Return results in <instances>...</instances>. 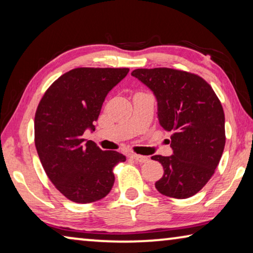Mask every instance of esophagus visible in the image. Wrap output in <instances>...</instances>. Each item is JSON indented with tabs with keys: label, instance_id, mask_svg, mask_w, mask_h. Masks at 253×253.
<instances>
[{
	"label": "esophagus",
	"instance_id": "obj_1",
	"mask_svg": "<svg viewBox=\"0 0 253 253\" xmlns=\"http://www.w3.org/2000/svg\"><path fill=\"white\" fill-rule=\"evenodd\" d=\"M130 157L132 160H135L138 163H146L148 161V157L146 156H142V155H137V154H130Z\"/></svg>",
	"mask_w": 253,
	"mask_h": 253
}]
</instances>
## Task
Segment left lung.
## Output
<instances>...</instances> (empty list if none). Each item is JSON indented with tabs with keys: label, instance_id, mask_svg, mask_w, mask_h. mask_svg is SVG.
Instances as JSON below:
<instances>
[{
	"label": "left lung",
	"instance_id": "8db88e82",
	"mask_svg": "<svg viewBox=\"0 0 253 253\" xmlns=\"http://www.w3.org/2000/svg\"><path fill=\"white\" fill-rule=\"evenodd\" d=\"M131 76L155 95L158 121L172 132L173 155L152 156L164 169L155 187L169 198H191L212 177L224 149V111L219 98L207 81L191 72L154 68L136 69Z\"/></svg>",
	"mask_w": 253,
	"mask_h": 253
}]
</instances>
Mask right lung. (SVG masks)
Segmentation results:
<instances>
[{
  "label": "right lung",
  "instance_id": "obj_1",
  "mask_svg": "<svg viewBox=\"0 0 253 253\" xmlns=\"http://www.w3.org/2000/svg\"><path fill=\"white\" fill-rule=\"evenodd\" d=\"M128 68H76L50 85L34 117V142L44 172L60 193L76 203H91L109 193L113 169L126 157L101 151L83 138L95 130L102 102L125 78Z\"/></svg>",
  "mask_w": 253,
  "mask_h": 253
}]
</instances>
